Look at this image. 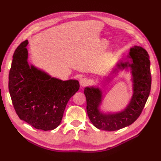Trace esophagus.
<instances>
[{"instance_id": "1", "label": "esophagus", "mask_w": 161, "mask_h": 161, "mask_svg": "<svg viewBox=\"0 0 161 161\" xmlns=\"http://www.w3.org/2000/svg\"><path fill=\"white\" fill-rule=\"evenodd\" d=\"M79 82H80V86H85L87 84H88L89 81H88V79H87L86 78H82V79H80Z\"/></svg>"}]
</instances>
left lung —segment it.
I'll return each instance as SVG.
<instances>
[{"instance_id":"1","label":"left lung","mask_w":161,"mask_h":161,"mask_svg":"<svg viewBox=\"0 0 161 161\" xmlns=\"http://www.w3.org/2000/svg\"><path fill=\"white\" fill-rule=\"evenodd\" d=\"M127 60L119 61L118 70H128L130 68L132 81L133 95L126 108L118 112L103 113L100 109L103 92L99 87L86 86L84 93L86 99V112L89 118L97 128L106 131H115L133 124L138 119L147 103L151 88L150 62L149 55L143 47L134 46L130 48ZM127 58H125V60ZM110 80V78L108 77Z\"/></svg>"}]
</instances>
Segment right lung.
<instances>
[{
	"label": "right lung",
	"mask_w": 161,
	"mask_h": 161,
	"mask_svg": "<svg viewBox=\"0 0 161 161\" xmlns=\"http://www.w3.org/2000/svg\"><path fill=\"white\" fill-rule=\"evenodd\" d=\"M28 41L14 51L8 90L19 118L36 129L52 130L60 124L69 99L79 89L76 80H62L27 62Z\"/></svg>",
	"instance_id": "obj_1"
}]
</instances>
